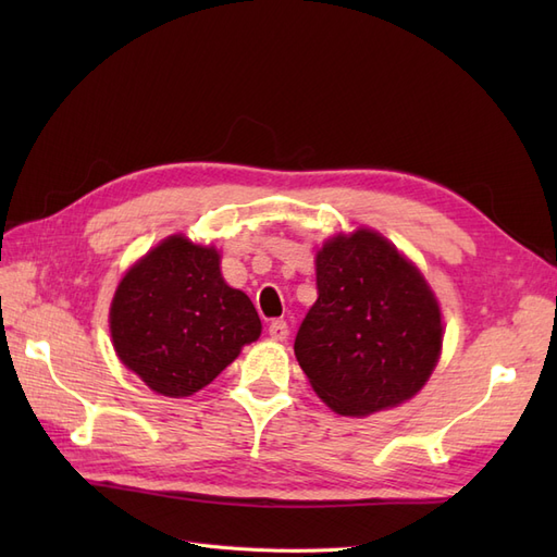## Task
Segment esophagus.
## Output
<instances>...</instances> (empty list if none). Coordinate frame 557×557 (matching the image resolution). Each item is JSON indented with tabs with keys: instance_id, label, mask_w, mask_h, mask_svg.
<instances>
[{
	"instance_id": "1",
	"label": "esophagus",
	"mask_w": 557,
	"mask_h": 557,
	"mask_svg": "<svg viewBox=\"0 0 557 557\" xmlns=\"http://www.w3.org/2000/svg\"><path fill=\"white\" fill-rule=\"evenodd\" d=\"M288 334H290V327H288V323H285V320H281V318L272 320V325H269V336H272V339L285 342V339H288Z\"/></svg>"
}]
</instances>
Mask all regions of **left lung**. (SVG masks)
I'll list each match as a JSON object with an SVG mask.
<instances>
[{
    "instance_id": "left-lung-1",
    "label": "left lung",
    "mask_w": 557,
    "mask_h": 557,
    "mask_svg": "<svg viewBox=\"0 0 557 557\" xmlns=\"http://www.w3.org/2000/svg\"><path fill=\"white\" fill-rule=\"evenodd\" d=\"M318 299L295 336L299 367L330 409L369 416L411 399L444 342L423 274L374 230L327 239L315 256Z\"/></svg>"
}]
</instances>
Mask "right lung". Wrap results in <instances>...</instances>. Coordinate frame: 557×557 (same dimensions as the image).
Instances as JSON below:
<instances>
[{"instance_id": "1", "label": "right lung", "mask_w": 557, "mask_h": 557, "mask_svg": "<svg viewBox=\"0 0 557 557\" xmlns=\"http://www.w3.org/2000/svg\"><path fill=\"white\" fill-rule=\"evenodd\" d=\"M109 323L117 358L164 397L201 391L262 332L248 295L225 283L218 250L181 234L117 283Z\"/></svg>"}]
</instances>
